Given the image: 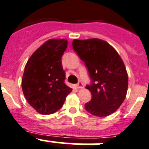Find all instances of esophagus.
Masks as SVG:
<instances>
[{"label": "esophagus", "mask_w": 149, "mask_h": 149, "mask_svg": "<svg viewBox=\"0 0 149 149\" xmlns=\"http://www.w3.org/2000/svg\"><path fill=\"white\" fill-rule=\"evenodd\" d=\"M77 88H83V84H82V82H79L77 85H76Z\"/></svg>", "instance_id": "1"}]
</instances>
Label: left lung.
I'll return each mask as SVG.
<instances>
[{"instance_id": "1", "label": "left lung", "mask_w": 149, "mask_h": 149, "mask_svg": "<svg viewBox=\"0 0 149 149\" xmlns=\"http://www.w3.org/2000/svg\"><path fill=\"white\" fill-rule=\"evenodd\" d=\"M72 45L85 62L92 80L86 86L92 93V99L85 108L96 117L111 115L127 95L128 75L123 61L117 51L103 40L74 39Z\"/></svg>"}]
</instances>
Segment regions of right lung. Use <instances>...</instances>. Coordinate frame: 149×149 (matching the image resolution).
Returning a JSON list of instances; mask_svg holds the SVG:
<instances>
[{
	"label": "right lung",
	"instance_id": "1",
	"mask_svg": "<svg viewBox=\"0 0 149 149\" xmlns=\"http://www.w3.org/2000/svg\"><path fill=\"white\" fill-rule=\"evenodd\" d=\"M67 40L50 39L32 54L25 67L22 88L28 103L41 114H51L63 106L72 88L64 83L61 57Z\"/></svg>",
	"mask_w": 149,
	"mask_h": 149
}]
</instances>
